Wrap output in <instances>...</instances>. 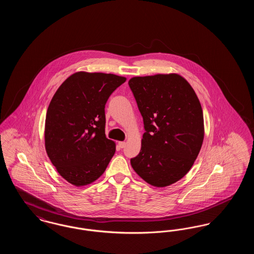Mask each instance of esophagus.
<instances>
[{"instance_id": "esophagus-1", "label": "esophagus", "mask_w": 254, "mask_h": 254, "mask_svg": "<svg viewBox=\"0 0 254 254\" xmlns=\"http://www.w3.org/2000/svg\"><path fill=\"white\" fill-rule=\"evenodd\" d=\"M125 145H126V143H125V142H119V143H118V146H119L120 148L125 147Z\"/></svg>"}]
</instances>
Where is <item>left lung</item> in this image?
<instances>
[{"label":"left lung","mask_w":254,"mask_h":254,"mask_svg":"<svg viewBox=\"0 0 254 254\" xmlns=\"http://www.w3.org/2000/svg\"><path fill=\"white\" fill-rule=\"evenodd\" d=\"M128 85L145 130L131 167L151 186L174 184L191 169L203 144L200 101L189 82L175 73L133 77Z\"/></svg>","instance_id":"1"}]
</instances>
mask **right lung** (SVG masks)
I'll return each mask as SVG.
<instances>
[{"instance_id":"add662e5","label":"right lung","mask_w":254,"mask_h":254,"mask_svg":"<svg viewBox=\"0 0 254 254\" xmlns=\"http://www.w3.org/2000/svg\"><path fill=\"white\" fill-rule=\"evenodd\" d=\"M126 80L114 74L74 73L51 99L46 150L61 176L76 187L96 181L115 153V143L105 132V106Z\"/></svg>"}]
</instances>
